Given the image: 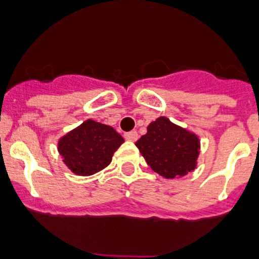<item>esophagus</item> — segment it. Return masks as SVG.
<instances>
[{
	"mask_svg": "<svg viewBox=\"0 0 259 259\" xmlns=\"http://www.w3.org/2000/svg\"><path fill=\"white\" fill-rule=\"evenodd\" d=\"M125 138L127 141H137L138 140V133H137L136 130H132V132H127V133H125Z\"/></svg>",
	"mask_w": 259,
	"mask_h": 259,
	"instance_id": "34e87169",
	"label": "esophagus"
}]
</instances>
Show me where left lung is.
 Instances as JSON below:
<instances>
[{
	"mask_svg": "<svg viewBox=\"0 0 259 259\" xmlns=\"http://www.w3.org/2000/svg\"><path fill=\"white\" fill-rule=\"evenodd\" d=\"M136 145L147 164L167 179L183 177L196 166L199 138L166 117L150 123Z\"/></svg>",
	"mask_w": 259,
	"mask_h": 259,
	"instance_id": "8db88e82",
	"label": "left lung"
}]
</instances>
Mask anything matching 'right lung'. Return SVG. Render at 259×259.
Instances as JSON below:
<instances>
[{"instance_id":"1","label":"right lung","mask_w":259,"mask_h":259,"mask_svg":"<svg viewBox=\"0 0 259 259\" xmlns=\"http://www.w3.org/2000/svg\"><path fill=\"white\" fill-rule=\"evenodd\" d=\"M122 142L123 138L113 127L87 119L59 141V153L73 172L92 175L109 164Z\"/></svg>"}]
</instances>
